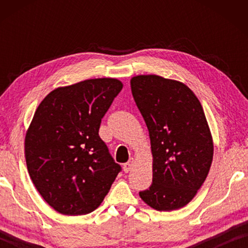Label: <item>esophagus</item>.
Listing matches in <instances>:
<instances>
[{
  "label": "esophagus",
  "mask_w": 248,
  "mask_h": 248,
  "mask_svg": "<svg viewBox=\"0 0 248 248\" xmlns=\"http://www.w3.org/2000/svg\"><path fill=\"white\" fill-rule=\"evenodd\" d=\"M134 164H135V162H134V159H133V158H131L130 160H128V161L126 162V164H124V171H125V172H128V171H130L131 169L133 168Z\"/></svg>",
  "instance_id": "esophagus-1"
}]
</instances>
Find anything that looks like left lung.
<instances>
[{
	"instance_id": "1",
	"label": "left lung",
	"mask_w": 248,
	"mask_h": 248,
	"mask_svg": "<svg viewBox=\"0 0 248 248\" xmlns=\"http://www.w3.org/2000/svg\"><path fill=\"white\" fill-rule=\"evenodd\" d=\"M131 90L154 157L152 184L139 195L158 211L181 209L204 183L213 158L202 105L184 83L154 74L132 78Z\"/></svg>"
}]
</instances>
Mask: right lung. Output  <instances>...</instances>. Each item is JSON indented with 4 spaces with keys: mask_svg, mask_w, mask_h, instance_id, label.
I'll return each mask as SVG.
<instances>
[{
    "mask_svg": "<svg viewBox=\"0 0 248 248\" xmlns=\"http://www.w3.org/2000/svg\"><path fill=\"white\" fill-rule=\"evenodd\" d=\"M122 88L111 78L84 80L53 90L35 111L25 140L27 168L39 194L62 215L93 212L121 171L98 132Z\"/></svg>",
    "mask_w": 248,
    "mask_h": 248,
    "instance_id": "right-lung-1",
    "label": "right lung"
}]
</instances>
